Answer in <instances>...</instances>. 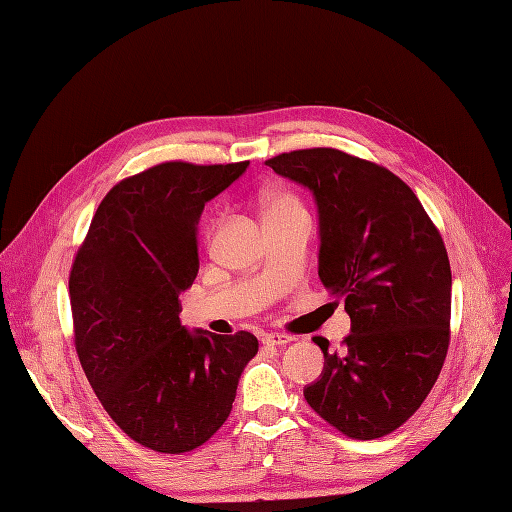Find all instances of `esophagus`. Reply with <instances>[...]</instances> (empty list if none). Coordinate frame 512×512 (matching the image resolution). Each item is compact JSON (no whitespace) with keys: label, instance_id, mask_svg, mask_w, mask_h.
<instances>
[{"label":"esophagus","instance_id":"obj_1","mask_svg":"<svg viewBox=\"0 0 512 512\" xmlns=\"http://www.w3.org/2000/svg\"><path fill=\"white\" fill-rule=\"evenodd\" d=\"M291 342H295V337H291L287 333H270L263 337V344H268V346H287Z\"/></svg>","mask_w":512,"mask_h":512}]
</instances>
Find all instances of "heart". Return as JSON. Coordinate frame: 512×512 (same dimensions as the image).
I'll use <instances>...</instances> for the list:
<instances>
[{"label": "heart", "mask_w": 512, "mask_h": 512, "mask_svg": "<svg viewBox=\"0 0 512 512\" xmlns=\"http://www.w3.org/2000/svg\"><path fill=\"white\" fill-rule=\"evenodd\" d=\"M263 211L268 217H287V215H308L301 200L291 192H270L263 196Z\"/></svg>", "instance_id": "b5f03b06"}]
</instances>
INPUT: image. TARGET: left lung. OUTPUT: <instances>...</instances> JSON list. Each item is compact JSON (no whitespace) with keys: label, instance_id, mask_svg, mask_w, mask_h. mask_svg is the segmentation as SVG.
<instances>
[{"label":"left lung","instance_id":"left-lung-1","mask_svg":"<svg viewBox=\"0 0 512 512\" xmlns=\"http://www.w3.org/2000/svg\"><path fill=\"white\" fill-rule=\"evenodd\" d=\"M266 164L312 189L320 217L318 276L344 301L352 331L325 354L308 405L350 439H380L418 411L449 348L451 268L413 189L388 168L333 147Z\"/></svg>","mask_w":512,"mask_h":512}]
</instances>
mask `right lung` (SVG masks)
<instances>
[{"instance_id":"1","label":"right lung","mask_w":512,"mask_h":512,"mask_svg":"<svg viewBox=\"0 0 512 512\" xmlns=\"http://www.w3.org/2000/svg\"><path fill=\"white\" fill-rule=\"evenodd\" d=\"M246 166L173 160L122 179L71 263L75 352L109 418L147 449L185 453L211 439L259 350L249 331L189 333L179 320L202 208Z\"/></svg>"}]
</instances>
